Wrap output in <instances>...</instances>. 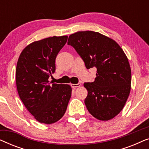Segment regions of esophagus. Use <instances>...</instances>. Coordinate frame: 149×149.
Returning <instances> with one entry per match:
<instances>
[{"label":"esophagus","mask_w":149,"mask_h":149,"mask_svg":"<svg viewBox=\"0 0 149 149\" xmlns=\"http://www.w3.org/2000/svg\"><path fill=\"white\" fill-rule=\"evenodd\" d=\"M70 85H71V87H72V88L75 89V88H77V87H80L81 85V83H77V84H71Z\"/></svg>","instance_id":"34e87169"}]
</instances>
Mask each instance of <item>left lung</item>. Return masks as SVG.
Returning <instances> with one entry per match:
<instances>
[{
    "instance_id": "left-lung-1",
    "label": "left lung",
    "mask_w": 149,
    "mask_h": 149,
    "mask_svg": "<svg viewBox=\"0 0 149 149\" xmlns=\"http://www.w3.org/2000/svg\"><path fill=\"white\" fill-rule=\"evenodd\" d=\"M68 45L76 50L87 69H97L95 81L84 83L89 113L101 121L113 119L123 109L131 89V68L125 53L115 40L93 31L71 34Z\"/></svg>"
}]
</instances>
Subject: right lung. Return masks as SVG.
Returning a JSON list of instances; mask_svg holds the SVG:
<instances>
[{
	"instance_id": "obj_1",
	"label": "right lung",
	"mask_w": 149,
	"mask_h": 149,
	"mask_svg": "<svg viewBox=\"0 0 149 149\" xmlns=\"http://www.w3.org/2000/svg\"><path fill=\"white\" fill-rule=\"evenodd\" d=\"M68 36H53L28 45L16 68L18 94L28 111L41 123L52 124L64 116L72 93L69 85L49 83L56 58Z\"/></svg>"
}]
</instances>
